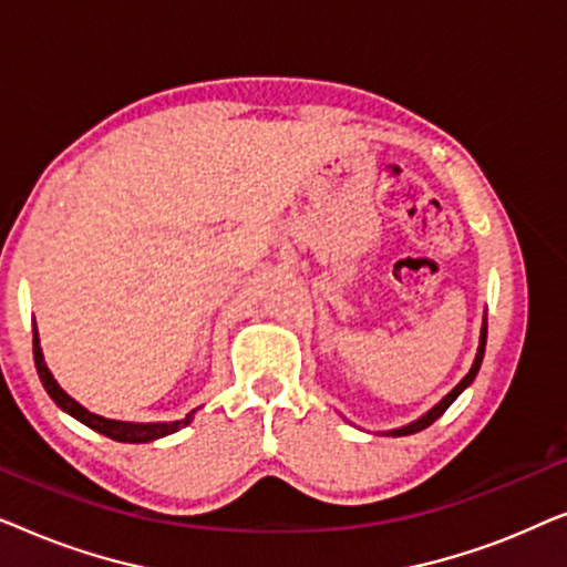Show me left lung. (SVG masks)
<instances>
[{"label":"left lung","instance_id":"obj_1","mask_svg":"<svg viewBox=\"0 0 567 567\" xmlns=\"http://www.w3.org/2000/svg\"><path fill=\"white\" fill-rule=\"evenodd\" d=\"M485 343H487V312L483 315V328H480V346H477V353H475V361H472V367H470V371L467 374H464V379L460 384L454 386L452 392L446 394V398H441L436 405H433L429 413H423L421 417H415L413 423H408V425H400V429H392V431H379V433H384V436H410V433H417V431H423V429H429V425L433 423V421H439L441 415L446 413V408L452 405V402L460 398V394L467 390V386L475 382V377H477V371H480V363H483V355H485Z\"/></svg>","mask_w":567,"mask_h":567}]
</instances>
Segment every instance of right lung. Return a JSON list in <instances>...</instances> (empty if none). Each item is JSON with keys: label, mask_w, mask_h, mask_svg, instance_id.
I'll return each instance as SVG.
<instances>
[{"label": "right lung", "mask_w": 567, "mask_h": 567, "mask_svg": "<svg viewBox=\"0 0 567 567\" xmlns=\"http://www.w3.org/2000/svg\"><path fill=\"white\" fill-rule=\"evenodd\" d=\"M33 359H35V369H38V377H41V382L45 386V392L51 394V400L56 402V405L69 413L76 421L87 425V429L103 433V436L113 439V441H123V444H146V441H157L162 436H169V433L185 429L193 421V415L198 413L200 408L190 410L188 415L181 417V421H162V423H134V421H113V417H103L97 413H90L87 408L80 405L72 394H66L61 390V384L53 379L51 369L45 367V359H43V351H41V338H38V328H35V320H33Z\"/></svg>", "instance_id": "obj_1"}]
</instances>
